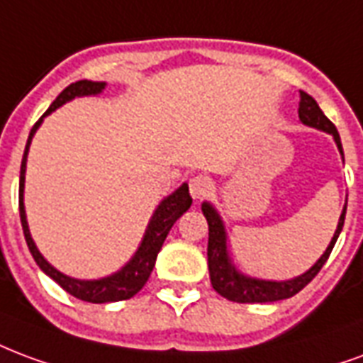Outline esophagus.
I'll list each match as a JSON object with an SVG mask.
<instances>
[{
  "instance_id": "34e87169",
  "label": "esophagus",
  "mask_w": 363,
  "mask_h": 363,
  "mask_svg": "<svg viewBox=\"0 0 363 363\" xmlns=\"http://www.w3.org/2000/svg\"><path fill=\"white\" fill-rule=\"evenodd\" d=\"M211 189H213V184L206 174H196L190 179V194L194 200H203L206 196H209Z\"/></svg>"
}]
</instances>
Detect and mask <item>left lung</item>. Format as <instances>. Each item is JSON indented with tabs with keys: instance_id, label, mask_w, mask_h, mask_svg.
<instances>
[{
	"instance_id": "8db88e82",
	"label": "left lung",
	"mask_w": 363,
	"mask_h": 363,
	"mask_svg": "<svg viewBox=\"0 0 363 363\" xmlns=\"http://www.w3.org/2000/svg\"><path fill=\"white\" fill-rule=\"evenodd\" d=\"M298 117L300 121L308 125V127H315L319 130L333 134V138L339 146L340 154H342V144H340V136L337 133V127L331 121L325 117L318 101L311 98L310 94L300 92V106H298ZM202 211L206 219H208L209 227V238H208V265H209V279H211V286L216 289L223 298H227L230 302H238V304H257V302H277L284 298L294 296L296 292L304 289L306 284L310 283L311 279L318 275L325 262L331 256V250L339 238L342 225H345L346 206L342 209V216L339 219V227L335 230L331 244L327 246L325 254L318 259V264L313 265L310 271H306L304 275H300L291 281H259V279L246 277L240 275L235 269V265L229 262V254H227V235H225V227H223L221 217L217 216V211L208 202L202 203Z\"/></svg>"
}]
</instances>
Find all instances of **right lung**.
<instances>
[{
	"label": "right lung",
	"mask_w": 363,
	"mask_h": 363,
	"mask_svg": "<svg viewBox=\"0 0 363 363\" xmlns=\"http://www.w3.org/2000/svg\"><path fill=\"white\" fill-rule=\"evenodd\" d=\"M106 88V82H92V80H79V82H72L59 94L55 101H53L50 109L45 111L36 125L32 127L30 136H28V142H26V147H24L23 163H21V181H18V213H21V225H23L24 238H26V244H28V250H30L34 262L40 265V269L44 271L45 275L55 281V283L67 291L69 294H72L79 300H84V302H92V304H106V302H119V300H128L133 298L136 292L140 291L142 286L146 284V281L150 279V273L154 269L155 259H157V254H160L161 246L167 238L169 230L174 225V221L190 208L192 203V198H190L189 184H182L181 189L174 190L173 194L167 196L163 202L157 206L155 209L152 221L147 225L146 235H144V240H142L140 248L136 250L134 257L128 262L119 273H113L111 277L98 279V281H79V279H71L59 273L55 267L48 264L44 259V256L40 254L36 244L32 240L30 230H28V223H26V213H24V203H23V192H24V171H26V154H28V146H30L32 136L38 130L40 123L44 119L45 115H50L52 111H55L59 106H63L69 99L77 98V96H92V94H99Z\"/></svg>",
	"instance_id": "1"
}]
</instances>
